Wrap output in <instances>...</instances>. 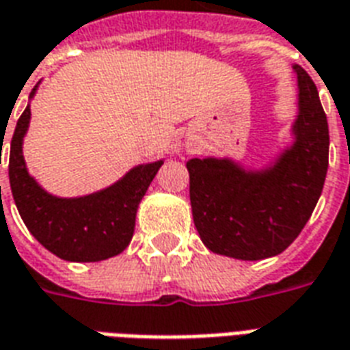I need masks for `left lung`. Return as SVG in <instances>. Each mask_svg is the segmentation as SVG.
<instances>
[{"mask_svg": "<svg viewBox=\"0 0 350 350\" xmlns=\"http://www.w3.org/2000/svg\"><path fill=\"white\" fill-rule=\"evenodd\" d=\"M295 144L263 172L230 159H189V196L202 243L217 254L263 260L284 252L310 221L328 168V122L300 66Z\"/></svg>", "mask_w": 350, "mask_h": 350, "instance_id": "obj_1", "label": "left lung"}]
</instances>
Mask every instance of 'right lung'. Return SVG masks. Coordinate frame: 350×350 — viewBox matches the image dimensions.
I'll return each mask as SVG.
<instances>
[{
  "label": "right lung",
  "mask_w": 350,
  "mask_h": 350,
  "mask_svg": "<svg viewBox=\"0 0 350 350\" xmlns=\"http://www.w3.org/2000/svg\"><path fill=\"white\" fill-rule=\"evenodd\" d=\"M29 118L27 105L18 118L9 154L10 191L27 230L61 260L100 261L120 254L133 237L139 202L163 161L131 168L120 182L94 195L57 198L48 195L25 170L22 141Z\"/></svg>",
  "instance_id": "obj_1"
}]
</instances>
